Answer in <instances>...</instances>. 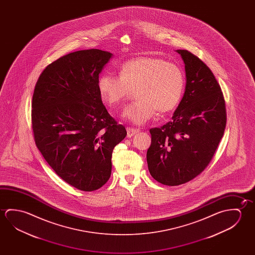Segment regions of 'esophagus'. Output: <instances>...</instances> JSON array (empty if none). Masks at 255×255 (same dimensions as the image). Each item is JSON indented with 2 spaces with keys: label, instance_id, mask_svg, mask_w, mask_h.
Returning <instances> with one entry per match:
<instances>
[{
  "label": "esophagus",
  "instance_id": "34e87169",
  "mask_svg": "<svg viewBox=\"0 0 255 255\" xmlns=\"http://www.w3.org/2000/svg\"><path fill=\"white\" fill-rule=\"evenodd\" d=\"M138 131H139L138 129H134V128H131V127H127V137L130 138V137L134 136Z\"/></svg>",
  "mask_w": 255,
  "mask_h": 255
}]
</instances>
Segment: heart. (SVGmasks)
I'll return each mask as SVG.
<instances>
[{"label":"heart","mask_w":255,"mask_h":255,"mask_svg":"<svg viewBox=\"0 0 255 255\" xmlns=\"http://www.w3.org/2000/svg\"><path fill=\"white\" fill-rule=\"evenodd\" d=\"M185 78L180 67L158 57H138L123 63L119 77L105 73L98 79L101 98L117 107L135 90L137 100L127 106L123 117L144 125L156 111L166 114L175 109L183 93Z\"/></svg>","instance_id":"1"}]
</instances>
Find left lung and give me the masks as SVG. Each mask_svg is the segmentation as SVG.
Listing matches in <instances>:
<instances>
[{"label": "left lung", "mask_w": 255, "mask_h": 255, "mask_svg": "<svg viewBox=\"0 0 255 255\" xmlns=\"http://www.w3.org/2000/svg\"><path fill=\"white\" fill-rule=\"evenodd\" d=\"M176 51L185 64L183 98L171 121L149 129L146 152L151 176L166 186L188 182L208 166L227 123L224 97L213 72L190 51Z\"/></svg>", "instance_id": "left-lung-1"}]
</instances>
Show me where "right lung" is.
I'll list each match as a JSON object with an SVG mask.
<instances>
[{
    "label": "right lung",
    "mask_w": 255,
    "mask_h": 255,
    "mask_svg": "<svg viewBox=\"0 0 255 255\" xmlns=\"http://www.w3.org/2000/svg\"><path fill=\"white\" fill-rule=\"evenodd\" d=\"M111 58L98 49L71 52L47 66L34 87L32 128L38 149L63 180L83 191L109 180L114 147L127 134L98 89Z\"/></svg>",
    "instance_id": "obj_1"
}]
</instances>
